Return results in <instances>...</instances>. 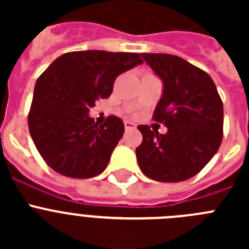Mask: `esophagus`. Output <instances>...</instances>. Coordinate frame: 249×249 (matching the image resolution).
<instances>
[{"label":"esophagus","mask_w":249,"mask_h":249,"mask_svg":"<svg viewBox=\"0 0 249 249\" xmlns=\"http://www.w3.org/2000/svg\"><path fill=\"white\" fill-rule=\"evenodd\" d=\"M124 128L128 131V129H133L136 128V124L133 122H131V121H124Z\"/></svg>","instance_id":"obj_1"}]
</instances>
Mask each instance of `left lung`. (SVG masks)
Instances as JSON below:
<instances>
[{
  "label": "left lung",
  "mask_w": 249,
  "mask_h": 249,
  "mask_svg": "<svg viewBox=\"0 0 249 249\" xmlns=\"http://www.w3.org/2000/svg\"><path fill=\"white\" fill-rule=\"evenodd\" d=\"M163 81V94L152 120L166 135L141 124L136 148L141 171L158 182H182L202 171L223 138V103L207 72L167 53H142Z\"/></svg>",
  "instance_id": "1"
}]
</instances>
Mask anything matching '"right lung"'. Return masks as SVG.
<instances>
[{
  "instance_id": "add662e5",
  "label": "right lung",
  "mask_w": 249,
  "mask_h": 249,
  "mask_svg": "<svg viewBox=\"0 0 249 249\" xmlns=\"http://www.w3.org/2000/svg\"><path fill=\"white\" fill-rule=\"evenodd\" d=\"M143 63L138 53L74 51L59 56L37 80L28 128L51 168L71 178H91L106 169L124 126L113 114L98 126L89 112L108 98L118 76Z\"/></svg>"
}]
</instances>
